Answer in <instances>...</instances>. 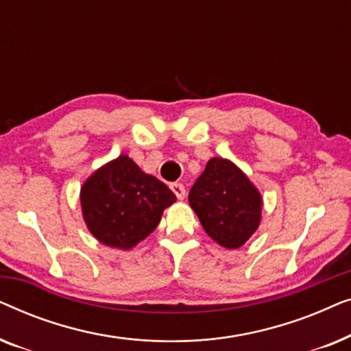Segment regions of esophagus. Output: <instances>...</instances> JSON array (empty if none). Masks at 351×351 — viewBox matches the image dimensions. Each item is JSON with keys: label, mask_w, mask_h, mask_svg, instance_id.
I'll use <instances>...</instances> for the list:
<instances>
[{"label": "esophagus", "mask_w": 351, "mask_h": 351, "mask_svg": "<svg viewBox=\"0 0 351 351\" xmlns=\"http://www.w3.org/2000/svg\"><path fill=\"white\" fill-rule=\"evenodd\" d=\"M172 191H174V195L177 196V199H184L185 198V186L182 184H172L171 185Z\"/></svg>", "instance_id": "34e87169"}]
</instances>
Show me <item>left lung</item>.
I'll list each match as a JSON object with an SVG mask.
<instances>
[{"instance_id": "1", "label": "left lung", "mask_w": 351, "mask_h": 351, "mask_svg": "<svg viewBox=\"0 0 351 351\" xmlns=\"http://www.w3.org/2000/svg\"><path fill=\"white\" fill-rule=\"evenodd\" d=\"M189 201L204 232L225 249L241 247L261 225V191L227 158H210Z\"/></svg>"}]
</instances>
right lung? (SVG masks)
Here are the masks:
<instances>
[{
    "mask_svg": "<svg viewBox=\"0 0 351 351\" xmlns=\"http://www.w3.org/2000/svg\"><path fill=\"white\" fill-rule=\"evenodd\" d=\"M80 201L90 234L105 246L129 251L158 227L176 195L132 158L119 155L84 180Z\"/></svg>",
    "mask_w": 351,
    "mask_h": 351,
    "instance_id": "1",
    "label": "right lung"
}]
</instances>
